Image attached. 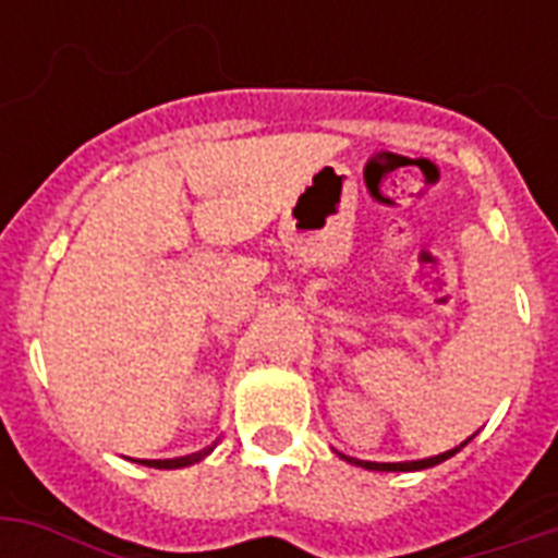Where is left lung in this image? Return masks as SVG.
Masks as SVG:
<instances>
[{"label":"left lung","instance_id":"8db88e82","mask_svg":"<svg viewBox=\"0 0 558 558\" xmlns=\"http://www.w3.org/2000/svg\"><path fill=\"white\" fill-rule=\"evenodd\" d=\"M466 442H460L458 449H449V451H442V454H434V458L408 460V463H371V460H356V458H348V454H341V458L348 460V463H356V466H362V469H373V472H416V469L437 466V463H442V460H449L451 454H458V451L463 449Z\"/></svg>","mask_w":558,"mask_h":558}]
</instances>
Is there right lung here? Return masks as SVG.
I'll list each match as a JSON object with an SVG mask.
<instances>
[{"label":"right lung","instance_id":"right-lung-1","mask_svg":"<svg viewBox=\"0 0 558 558\" xmlns=\"http://www.w3.org/2000/svg\"><path fill=\"white\" fill-rule=\"evenodd\" d=\"M210 451V446L205 451H196V454H187V458H173V460H147V466L153 469H182V466H191V463H199L205 454Z\"/></svg>","mask_w":558,"mask_h":558}]
</instances>
